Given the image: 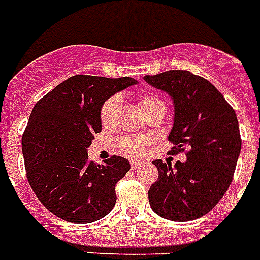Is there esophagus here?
<instances>
[{"label": "esophagus", "instance_id": "obj_1", "mask_svg": "<svg viewBox=\"0 0 260 260\" xmlns=\"http://www.w3.org/2000/svg\"><path fill=\"white\" fill-rule=\"evenodd\" d=\"M141 164L139 163V161H132L131 163V167H132V170H139V167H140Z\"/></svg>", "mask_w": 260, "mask_h": 260}]
</instances>
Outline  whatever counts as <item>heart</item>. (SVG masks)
Listing matches in <instances>:
<instances>
[{
  "instance_id": "b5f03b06",
  "label": "heart",
  "mask_w": 260,
  "mask_h": 260,
  "mask_svg": "<svg viewBox=\"0 0 260 260\" xmlns=\"http://www.w3.org/2000/svg\"><path fill=\"white\" fill-rule=\"evenodd\" d=\"M137 103H139V107L141 108V111L144 112L145 116L156 111V109H166V104L163 103V100L159 96L152 93L141 94L137 99ZM120 113H121L120 97H109L108 100L103 104L100 111V119L103 126H105V128L116 126L120 119ZM148 144L149 141L144 140V139H124L119 143L121 151L131 157H140V156L144 155L147 152V148H148Z\"/></svg>"
}]
</instances>
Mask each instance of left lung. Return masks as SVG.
I'll list each match as a JSON object with an SVG mask.
<instances>
[{"label":"left lung","mask_w":260,"mask_h":260,"mask_svg":"<svg viewBox=\"0 0 260 260\" xmlns=\"http://www.w3.org/2000/svg\"><path fill=\"white\" fill-rule=\"evenodd\" d=\"M144 80L174 101V125L168 140L171 155L187 148V161L175 170L155 160L159 178L149 187L155 214L168 220L189 221L210 212L233 181L239 157V123L235 111L208 80L188 71L172 69Z\"/></svg>","instance_id":"left-lung-1"}]
</instances>
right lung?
<instances>
[{"mask_svg": "<svg viewBox=\"0 0 260 260\" xmlns=\"http://www.w3.org/2000/svg\"><path fill=\"white\" fill-rule=\"evenodd\" d=\"M137 81L77 75L37 101L22 135L27 181L48 210L62 220L85 224L108 215L116 183L129 161L112 156L103 164L88 160L101 131L100 111L109 97Z\"/></svg>", "mask_w": 260, "mask_h": 260, "instance_id": "1", "label": "right lung"}]
</instances>
